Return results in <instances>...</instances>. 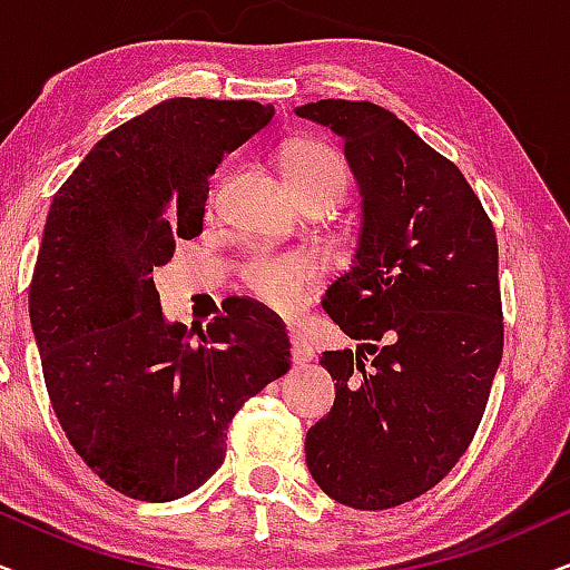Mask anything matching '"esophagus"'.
Segmentation results:
<instances>
[{
    "mask_svg": "<svg viewBox=\"0 0 570 570\" xmlns=\"http://www.w3.org/2000/svg\"><path fill=\"white\" fill-rule=\"evenodd\" d=\"M289 344H292L294 363H307V360H313V347H309L307 338H305V334H302V331L289 328Z\"/></svg>",
    "mask_w": 570,
    "mask_h": 570,
    "instance_id": "1",
    "label": "esophagus"
}]
</instances>
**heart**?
<instances>
[{"label":"heart","mask_w":570,"mask_h":570,"mask_svg":"<svg viewBox=\"0 0 570 570\" xmlns=\"http://www.w3.org/2000/svg\"><path fill=\"white\" fill-rule=\"evenodd\" d=\"M281 178L299 205L318 202L331 210L347 189L350 170L342 155L326 144L302 139L289 144L281 157ZM315 276H318L315 263L299 252L255 255L242 268V284L249 297L278 313H294Z\"/></svg>","instance_id":"b5f03b06"}]
</instances>
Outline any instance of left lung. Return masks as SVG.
<instances>
[{
  "mask_svg": "<svg viewBox=\"0 0 570 570\" xmlns=\"http://www.w3.org/2000/svg\"><path fill=\"white\" fill-rule=\"evenodd\" d=\"M344 144L360 191L352 265L323 309L355 350L305 458L328 497L386 510L436 487L468 450L502 360L497 236L465 176L394 112L321 99L294 110Z\"/></svg>",
  "mask_w": 570,
  "mask_h": 570,
  "instance_id": "left-lung-1",
  "label": "left lung"
}]
</instances>
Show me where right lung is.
<instances>
[{"label": "right lung", "mask_w": 570, "mask_h": 570, "mask_svg": "<svg viewBox=\"0 0 570 570\" xmlns=\"http://www.w3.org/2000/svg\"><path fill=\"white\" fill-rule=\"evenodd\" d=\"M273 112L165 99L94 144L49 207L28 292L49 400L83 463L134 500L205 484L236 410L289 371L286 331L255 302L236 297L191 344L153 278L176 239L202 234L223 157Z\"/></svg>", "instance_id": "1"}]
</instances>
